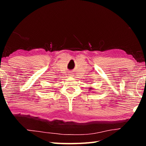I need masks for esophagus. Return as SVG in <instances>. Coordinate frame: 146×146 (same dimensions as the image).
<instances>
[{"label": "esophagus", "mask_w": 146, "mask_h": 146, "mask_svg": "<svg viewBox=\"0 0 146 146\" xmlns=\"http://www.w3.org/2000/svg\"><path fill=\"white\" fill-rule=\"evenodd\" d=\"M70 76H72V75H70Z\"/></svg>", "instance_id": "1"}]
</instances>
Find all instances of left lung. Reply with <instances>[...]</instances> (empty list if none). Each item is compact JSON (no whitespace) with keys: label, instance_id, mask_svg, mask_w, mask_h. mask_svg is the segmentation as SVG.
<instances>
[{"label":"left lung","instance_id":"obj_1","mask_svg":"<svg viewBox=\"0 0 146 146\" xmlns=\"http://www.w3.org/2000/svg\"><path fill=\"white\" fill-rule=\"evenodd\" d=\"M89 90H93V88H90V89H89Z\"/></svg>","mask_w":146,"mask_h":146}]
</instances>
